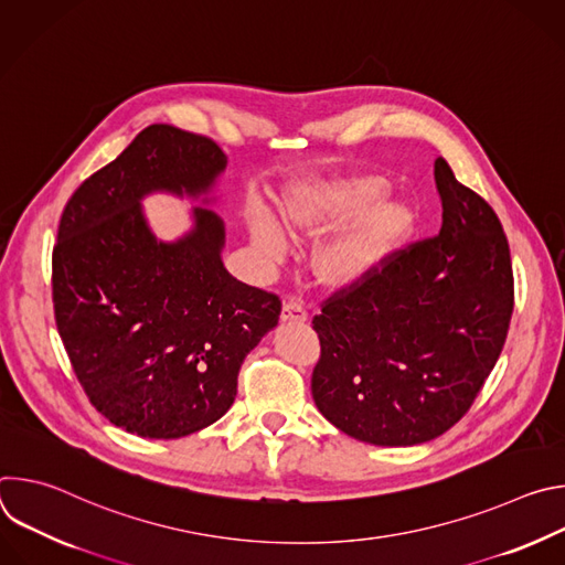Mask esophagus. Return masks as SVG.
Segmentation results:
<instances>
[{
	"mask_svg": "<svg viewBox=\"0 0 565 565\" xmlns=\"http://www.w3.org/2000/svg\"><path fill=\"white\" fill-rule=\"evenodd\" d=\"M281 319L284 321H306L308 319V312L303 308L301 301L297 299H286L284 306H281Z\"/></svg>",
	"mask_w": 565,
	"mask_h": 565,
	"instance_id": "34e87169",
	"label": "esophagus"
}]
</instances>
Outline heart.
<instances>
[{
  "instance_id": "obj_1",
  "label": "heart",
  "mask_w": 565,
  "mask_h": 565,
  "mask_svg": "<svg viewBox=\"0 0 565 565\" xmlns=\"http://www.w3.org/2000/svg\"><path fill=\"white\" fill-rule=\"evenodd\" d=\"M384 192L386 183L380 179H351L315 188L286 205V230L301 238L324 236L363 212L319 248L315 270L321 281L344 288L369 279L412 232L416 216L407 203L382 201L372 205ZM253 241L268 264H279L288 255L286 236L268 218L253 221Z\"/></svg>"
}]
</instances>
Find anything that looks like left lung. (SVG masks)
<instances>
[{"label": "left lung", "instance_id": "8db88e82", "mask_svg": "<svg viewBox=\"0 0 565 565\" xmlns=\"http://www.w3.org/2000/svg\"><path fill=\"white\" fill-rule=\"evenodd\" d=\"M443 227L395 250L315 315L310 391L340 431L371 445L438 438L473 405L514 310L508 236L492 205L436 158Z\"/></svg>", "mask_w": 565, "mask_h": 565}]
</instances>
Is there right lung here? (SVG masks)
Returning <instances> with one entry per match:
<instances>
[{
    "label": "right lung",
    "mask_w": 565,
    "mask_h": 565,
    "mask_svg": "<svg viewBox=\"0 0 565 565\" xmlns=\"http://www.w3.org/2000/svg\"><path fill=\"white\" fill-rule=\"evenodd\" d=\"M225 166L214 140L151 125L73 192L60 218L57 333L92 405L142 438L216 423L241 364L279 321L277 295L225 270L223 221L212 210L194 207V227L172 244L142 216V196L199 199Z\"/></svg>",
    "instance_id": "obj_1"
}]
</instances>
